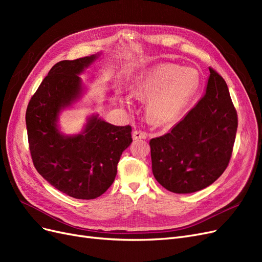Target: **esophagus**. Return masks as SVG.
I'll list each match as a JSON object with an SVG mask.
<instances>
[{
	"label": "esophagus",
	"instance_id": "1",
	"mask_svg": "<svg viewBox=\"0 0 262 262\" xmlns=\"http://www.w3.org/2000/svg\"><path fill=\"white\" fill-rule=\"evenodd\" d=\"M147 138V134L143 131H140V130H136L133 132V140H144Z\"/></svg>",
	"mask_w": 262,
	"mask_h": 262
}]
</instances>
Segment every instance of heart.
<instances>
[{"label": "heart", "instance_id": "heart-1", "mask_svg": "<svg viewBox=\"0 0 262 262\" xmlns=\"http://www.w3.org/2000/svg\"><path fill=\"white\" fill-rule=\"evenodd\" d=\"M199 82L195 69L163 63L142 72L132 94L139 99H148L147 114L153 121L168 123L191 99Z\"/></svg>", "mask_w": 262, "mask_h": 262}]
</instances>
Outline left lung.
Listing matches in <instances>:
<instances>
[{
  "label": "left lung",
  "mask_w": 262,
  "mask_h": 262,
  "mask_svg": "<svg viewBox=\"0 0 262 262\" xmlns=\"http://www.w3.org/2000/svg\"><path fill=\"white\" fill-rule=\"evenodd\" d=\"M205 94L168 133L149 141L155 179L175 193L209 187L226 169L237 131V113L226 82L209 68Z\"/></svg>",
  "instance_id": "1"
}]
</instances>
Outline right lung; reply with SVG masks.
<instances>
[{"label": "right lung", "mask_w": 262, "mask_h": 262, "mask_svg": "<svg viewBox=\"0 0 262 262\" xmlns=\"http://www.w3.org/2000/svg\"><path fill=\"white\" fill-rule=\"evenodd\" d=\"M98 54L60 61L49 71L26 110L31 158L37 171L59 191L75 199L98 198L113 185L123 150L132 143L130 125L117 126L98 115L87 117L81 133L61 132L62 110L84 93L78 76Z\"/></svg>", "instance_id": "obj_1"}]
</instances>
